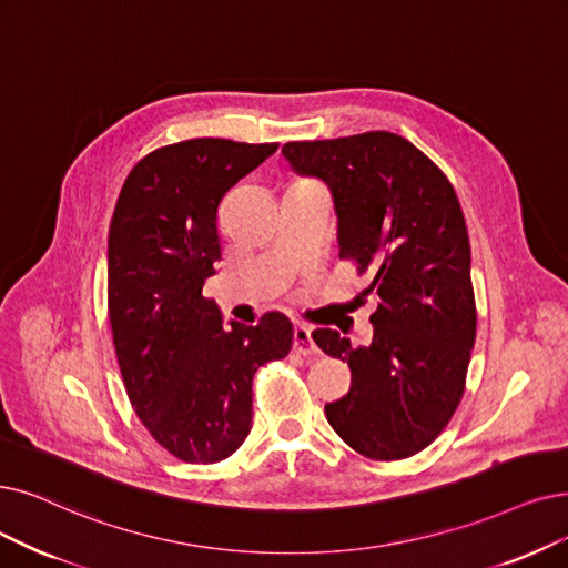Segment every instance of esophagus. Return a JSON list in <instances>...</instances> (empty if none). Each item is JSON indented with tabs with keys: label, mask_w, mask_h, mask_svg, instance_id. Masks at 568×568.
<instances>
[{
	"label": "esophagus",
	"mask_w": 568,
	"mask_h": 568,
	"mask_svg": "<svg viewBox=\"0 0 568 568\" xmlns=\"http://www.w3.org/2000/svg\"><path fill=\"white\" fill-rule=\"evenodd\" d=\"M293 349L298 354H316V345L312 339V331L307 326H296L293 328Z\"/></svg>",
	"instance_id": "1"
}]
</instances>
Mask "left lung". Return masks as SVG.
Returning <instances> with one entry per match:
<instances>
[{
  "instance_id": "8db88e82",
  "label": "left lung",
  "mask_w": 568,
  "mask_h": 568,
  "mask_svg": "<svg viewBox=\"0 0 568 568\" xmlns=\"http://www.w3.org/2000/svg\"><path fill=\"white\" fill-rule=\"evenodd\" d=\"M291 170L328 186L339 258L371 270L373 339L354 347L316 328L314 343L347 361L349 392L324 413L335 434L375 462L413 457L447 426L464 396L475 343L470 244L447 176L394 132L288 142Z\"/></svg>"
}]
</instances>
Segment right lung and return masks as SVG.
<instances>
[{
	"instance_id": "obj_1",
	"label": "right lung",
	"mask_w": 568,
	"mask_h": 568,
	"mask_svg": "<svg viewBox=\"0 0 568 568\" xmlns=\"http://www.w3.org/2000/svg\"><path fill=\"white\" fill-rule=\"evenodd\" d=\"M280 144L186 140L132 168L109 225V322L134 413L170 455L214 464L252 430V382L293 324L267 312L223 326L202 296L221 261L219 207Z\"/></svg>"
}]
</instances>
